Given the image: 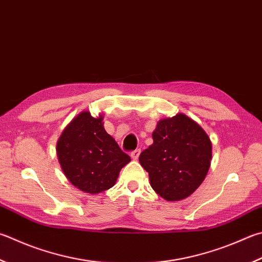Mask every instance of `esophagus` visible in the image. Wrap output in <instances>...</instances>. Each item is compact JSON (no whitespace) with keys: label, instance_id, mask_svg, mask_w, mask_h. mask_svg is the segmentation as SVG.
I'll list each match as a JSON object with an SVG mask.
<instances>
[{"label":"esophagus","instance_id":"esophagus-1","mask_svg":"<svg viewBox=\"0 0 262 262\" xmlns=\"http://www.w3.org/2000/svg\"><path fill=\"white\" fill-rule=\"evenodd\" d=\"M140 154H141V150H140V149H136V150H134V151H132V152H130V157H132V159L137 160V158H139Z\"/></svg>","mask_w":262,"mask_h":262}]
</instances>
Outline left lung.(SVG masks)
<instances>
[{
	"instance_id": "obj_1",
	"label": "left lung",
	"mask_w": 262,
	"mask_h": 262,
	"mask_svg": "<svg viewBox=\"0 0 262 262\" xmlns=\"http://www.w3.org/2000/svg\"><path fill=\"white\" fill-rule=\"evenodd\" d=\"M152 143L140 155L152 189L168 202L194 192L211 166L212 143L205 130L183 113L161 119Z\"/></svg>"
}]
</instances>
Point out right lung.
Returning a JSON list of instances; mask_svg holds the SVG:
<instances>
[{
  "instance_id": "right-lung-1",
  "label": "right lung",
  "mask_w": 262,
  "mask_h": 262,
  "mask_svg": "<svg viewBox=\"0 0 262 262\" xmlns=\"http://www.w3.org/2000/svg\"><path fill=\"white\" fill-rule=\"evenodd\" d=\"M57 157L65 177L87 193L116 184L120 169L130 161L103 126V117L83 111L71 121L57 142Z\"/></svg>"
}]
</instances>
